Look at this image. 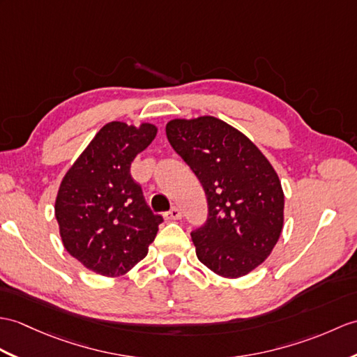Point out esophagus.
I'll list each match as a JSON object with an SVG mask.
<instances>
[{"label":"esophagus","mask_w":357,"mask_h":357,"mask_svg":"<svg viewBox=\"0 0 357 357\" xmlns=\"http://www.w3.org/2000/svg\"><path fill=\"white\" fill-rule=\"evenodd\" d=\"M182 218V213L178 206H172V208L165 213V219L169 220H179Z\"/></svg>","instance_id":"obj_1"}]
</instances>
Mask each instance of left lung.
I'll return each instance as SVG.
<instances>
[{
	"label": "left lung",
	"instance_id": "left-lung-1",
	"mask_svg": "<svg viewBox=\"0 0 357 357\" xmlns=\"http://www.w3.org/2000/svg\"><path fill=\"white\" fill-rule=\"evenodd\" d=\"M165 134L206 196L208 216L192 231L199 261L222 277L246 275L266 260L283 229L278 175L250 138L210 115L172 120Z\"/></svg>",
	"mask_w": 357,
	"mask_h": 357
}]
</instances>
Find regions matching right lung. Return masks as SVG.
Listing matches in <instances>:
<instances>
[{
	"mask_svg": "<svg viewBox=\"0 0 357 357\" xmlns=\"http://www.w3.org/2000/svg\"><path fill=\"white\" fill-rule=\"evenodd\" d=\"M155 135L149 123H107L61 182L54 211L65 250L102 275L126 273L158 233L162 216L151 210L130 175L132 161Z\"/></svg>",
	"mask_w": 357,
	"mask_h": 357,
	"instance_id": "right-lung-1",
	"label": "right lung"
}]
</instances>
